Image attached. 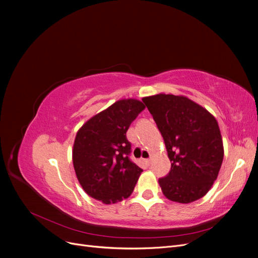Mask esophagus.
<instances>
[{
    "instance_id": "esophagus-1",
    "label": "esophagus",
    "mask_w": 258,
    "mask_h": 258,
    "mask_svg": "<svg viewBox=\"0 0 258 258\" xmlns=\"http://www.w3.org/2000/svg\"><path fill=\"white\" fill-rule=\"evenodd\" d=\"M150 159H143V165L145 166V167H148L150 166Z\"/></svg>"
}]
</instances>
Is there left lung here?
<instances>
[{
    "instance_id": "1",
    "label": "left lung",
    "mask_w": 258,
    "mask_h": 258,
    "mask_svg": "<svg viewBox=\"0 0 258 258\" xmlns=\"http://www.w3.org/2000/svg\"><path fill=\"white\" fill-rule=\"evenodd\" d=\"M165 141L171 170L158 179L165 196L190 204L211 189L224 158L215 117L184 96L159 93L142 99Z\"/></svg>"
}]
</instances>
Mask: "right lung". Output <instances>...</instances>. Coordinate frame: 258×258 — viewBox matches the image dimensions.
Instances as JSON below:
<instances>
[{"label":"right lung","instance_id":"add662e5","mask_svg":"<svg viewBox=\"0 0 258 258\" xmlns=\"http://www.w3.org/2000/svg\"><path fill=\"white\" fill-rule=\"evenodd\" d=\"M144 108L137 99L118 100L77 131L73 166L90 197L111 205L127 199L134 191L143 170L129 159L131 144L126 132Z\"/></svg>","mask_w":258,"mask_h":258}]
</instances>
